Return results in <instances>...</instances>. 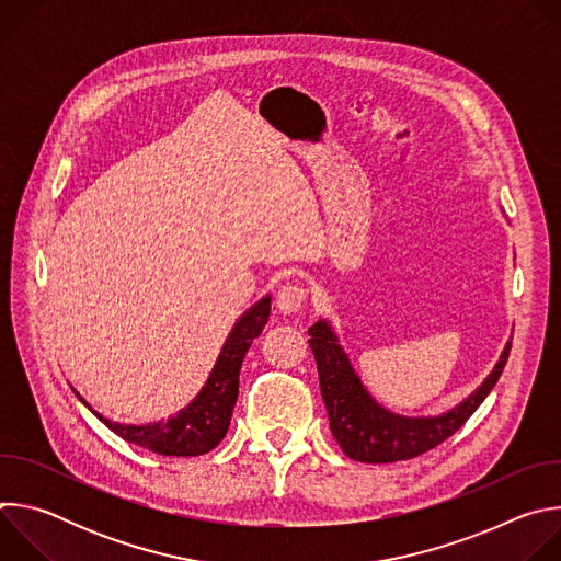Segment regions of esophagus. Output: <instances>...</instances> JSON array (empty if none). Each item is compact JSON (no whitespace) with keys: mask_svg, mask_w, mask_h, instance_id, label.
I'll return each mask as SVG.
<instances>
[{"mask_svg":"<svg viewBox=\"0 0 561 561\" xmlns=\"http://www.w3.org/2000/svg\"><path fill=\"white\" fill-rule=\"evenodd\" d=\"M304 301H306V288L299 284H286L275 295V306L279 308L282 314L297 312L304 306Z\"/></svg>","mask_w":561,"mask_h":561,"instance_id":"34e87169","label":"esophagus"}]
</instances>
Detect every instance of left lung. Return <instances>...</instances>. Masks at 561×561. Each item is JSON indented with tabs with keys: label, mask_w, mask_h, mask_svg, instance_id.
I'll list each match as a JSON object with an SVG mask.
<instances>
[{
	"label": "left lung",
	"mask_w": 561,
	"mask_h": 561,
	"mask_svg": "<svg viewBox=\"0 0 561 561\" xmlns=\"http://www.w3.org/2000/svg\"><path fill=\"white\" fill-rule=\"evenodd\" d=\"M308 335L317 362L319 388H322L331 420V433L351 459L364 463L411 459L448 439L495 388L511 353L508 340L486 379L457 407L439 415L411 417L386 409L368 392L329 319H317L308 329Z\"/></svg>",
	"instance_id": "obj_1"
}]
</instances>
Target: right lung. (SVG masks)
<instances>
[{
	"mask_svg": "<svg viewBox=\"0 0 561 561\" xmlns=\"http://www.w3.org/2000/svg\"><path fill=\"white\" fill-rule=\"evenodd\" d=\"M271 314V295L255 301L244 314H239L232 331L228 333L217 362L195 394V399L178 413L146 424H122L98 413L87 399L75 394L102 424L128 444L141 446L157 455L167 457H197L213 450L228 433L232 409L239 392V370H242L244 355L249 353L255 337L262 335Z\"/></svg>",
	"mask_w": 561,
	"mask_h": 561,
	"instance_id": "1",
	"label": "right lung"
}]
</instances>
